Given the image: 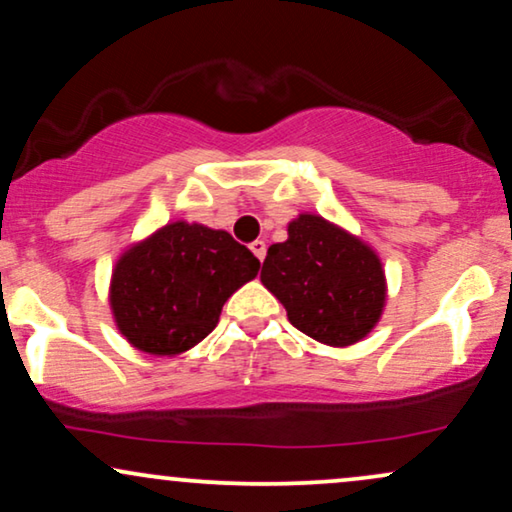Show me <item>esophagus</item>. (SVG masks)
Returning a JSON list of instances; mask_svg holds the SVG:
<instances>
[{
	"mask_svg": "<svg viewBox=\"0 0 512 512\" xmlns=\"http://www.w3.org/2000/svg\"><path fill=\"white\" fill-rule=\"evenodd\" d=\"M250 250L257 260L264 262V255H267V245H264V240H255V243H250Z\"/></svg>",
	"mask_w": 512,
	"mask_h": 512,
	"instance_id": "1",
	"label": "esophagus"
}]
</instances>
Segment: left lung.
I'll use <instances>...</instances> for the list:
<instances>
[{
    "label": "left lung",
    "mask_w": 512,
    "mask_h": 512,
    "mask_svg": "<svg viewBox=\"0 0 512 512\" xmlns=\"http://www.w3.org/2000/svg\"><path fill=\"white\" fill-rule=\"evenodd\" d=\"M260 281L295 329L331 348L362 341L384 315L389 291L379 252L312 212L288 221V238L269 245Z\"/></svg>",
    "instance_id": "obj_1"
}]
</instances>
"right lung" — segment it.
<instances>
[{
	"label": "right lung",
	"instance_id": "right-lung-1",
	"mask_svg": "<svg viewBox=\"0 0 512 512\" xmlns=\"http://www.w3.org/2000/svg\"><path fill=\"white\" fill-rule=\"evenodd\" d=\"M260 269L231 233L178 219L121 252L109 281L119 334L135 350L176 357L219 324L221 307Z\"/></svg>",
	"mask_w": 512,
	"mask_h": 512
}]
</instances>
